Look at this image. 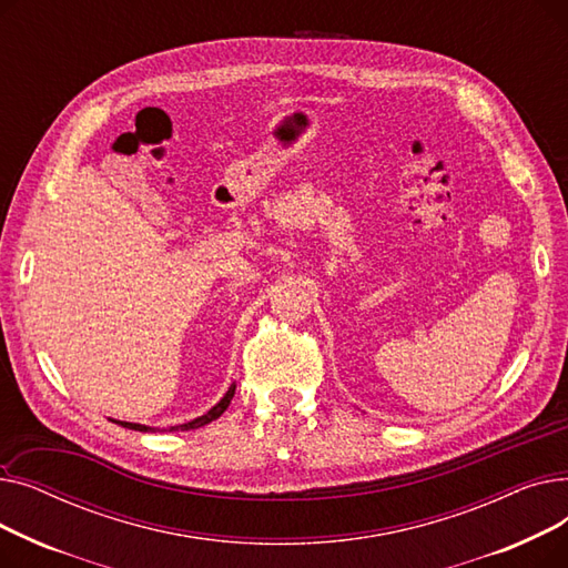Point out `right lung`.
<instances>
[{"mask_svg":"<svg viewBox=\"0 0 568 568\" xmlns=\"http://www.w3.org/2000/svg\"><path fill=\"white\" fill-rule=\"evenodd\" d=\"M234 389H236V384H232L230 389H227V394H225L212 409H209L206 414L197 416V419H193V422H189V424L172 426L170 430H195V428H202V426H206V424H212L214 419H219V416L227 409V405H230V400H232V396H234ZM114 424L124 426V428H131V430H140V433H154V430H156V428H149V426H142V424H129V422H114Z\"/></svg>","mask_w":568,"mask_h":568,"instance_id":"right-lung-1","label":"right lung"}]
</instances>
